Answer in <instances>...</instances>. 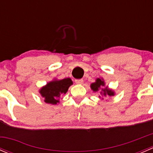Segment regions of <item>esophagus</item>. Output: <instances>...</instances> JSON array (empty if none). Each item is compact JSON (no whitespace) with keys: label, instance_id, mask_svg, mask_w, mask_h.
<instances>
[{"label":"esophagus","instance_id":"esophagus-1","mask_svg":"<svg viewBox=\"0 0 153 153\" xmlns=\"http://www.w3.org/2000/svg\"><path fill=\"white\" fill-rule=\"evenodd\" d=\"M75 81L77 84H82L83 82H84L83 79H76L75 80Z\"/></svg>","mask_w":153,"mask_h":153}]
</instances>
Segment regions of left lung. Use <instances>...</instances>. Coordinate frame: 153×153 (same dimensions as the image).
<instances>
[{"instance_id": "left-lung-1", "label": "left lung", "mask_w": 153, "mask_h": 153, "mask_svg": "<svg viewBox=\"0 0 153 153\" xmlns=\"http://www.w3.org/2000/svg\"><path fill=\"white\" fill-rule=\"evenodd\" d=\"M104 86H105V83H104L103 78H97L95 82L92 83V84H91L90 87L94 92H98L99 89H101V93L102 94L103 96H106V95L113 96V95H115V92H114L112 89H109L107 86L104 88ZM100 98H101V97H100Z\"/></svg>"}]
</instances>
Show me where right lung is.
Wrapping results in <instances>:
<instances>
[{
    "mask_svg": "<svg viewBox=\"0 0 153 153\" xmlns=\"http://www.w3.org/2000/svg\"><path fill=\"white\" fill-rule=\"evenodd\" d=\"M73 84L69 78H64L62 80H53L47 83L46 86H43L40 89L39 92L44 101L47 104H57L59 102V98L61 95L67 93L68 89Z\"/></svg>",
    "mask_w": 153,
    "mask_h": 153,
    "instance_id": "1",
    "label": "right lung"
}]
</instances>
